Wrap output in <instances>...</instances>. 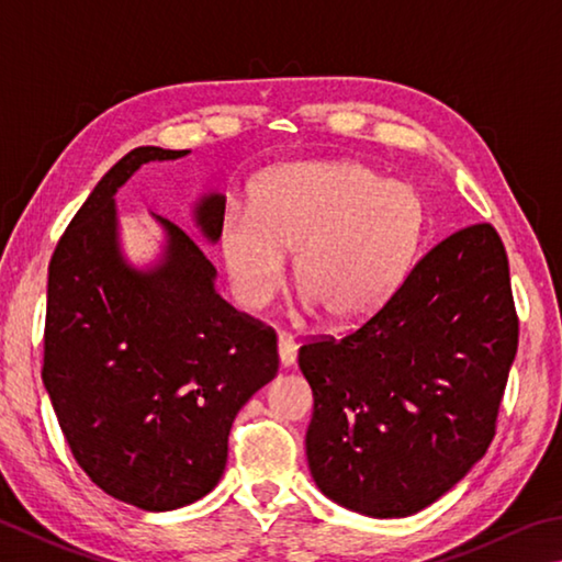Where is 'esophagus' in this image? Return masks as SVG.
Segmentation results:
<instances>
[{"label":"esophagus","instance_id":"1","mask_svg":"<svg viewBox=\"0 0 562 562\" xmlns=\"http://www.w3.org/2000/svg\"><path fill=\"white\" fill-rule=\"evenodd\" d=\"M278 353H280V363L284 366V369H290V366L297 361V344H294L292 336H288V334L278 336Z\"/></svg>","mask_w":562,"mask_h":562}]
</instances>
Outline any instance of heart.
I'll use <instances>...</instances> for the list:
<instances>
[{"mask_svg":"<svg viewBox=\"0 0 562 562\" xmlns=\"http://www.w3.org/2000/svg\"><path fill=\"white\" fill-rule=\"evenodd\" d=\"M425 206L411 183L383 181L361 161H310L265 175L252 216L228 211L218 246L243 310L260 312L280 292L284 255L294 284L336 326L371 316L411 268Z\"/></svg>","mask_w":562,"mask_h":562,"instance_id":"b5f03b06","label":"heart"}]
</instances>
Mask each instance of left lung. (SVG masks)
Wrapping results in <instances>:
<instances>
[{
  "instance_id": "left-lung-1",
  "label": "left lung",
  "mask_w": 562,
  "mask_h": 562,
  "mask_svg": "<svg viewBox=\"0 0 562 562\" xmlns=\"http://www.w3.org/2000/svg\"><path fill=\"white\" fill-rule=\"evenodd\" d=\"M516 349L504 243L474 223L423 255L359 329L300 349L322 494L373 518L437 502L492 445Z\"/></svg>"
}]
</instances>
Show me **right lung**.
Masks as SVG:
<instances>
[{"instance_id":"1","label":"right lung","mask_w":562,"mask_h":562,"mask_svg":"<svg viewBox=\"0 0 562 562\" xmlns=\"http://www.w3.org/2000/svg\"><path fill=\"white\" fill-rule=\"evenodd\" d=\"M189 149L137 147L98 181L48 265L41 379L80 469L142 512L206 496L226 469L231 425L278 373V336L216 292V268L161 216L165 250L139 270L120 250L115 193L147 161ZM223 193L193 206L216 243Z\"/></svg>"}]
</instances>
